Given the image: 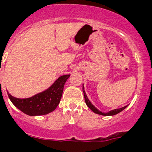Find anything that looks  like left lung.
<instances>
[{
	"label": "left lung",
	"instance_id": "obj_1",
	"mask_svg": "<svg viewBox=\"0 0 152 152\" xmlns=\"http://www.w3.org/2000/svg\"><path fill=\"white\" fill-rule=\"evenodd\" d=\"M82 90H83V93H84V96H85L86 104H87V107H88L89 108H90V110L93 112V113H96V114H98V115H104V116L115 115H117L118 113H121V111H123L124 109L126 108L127 107V106H125V107H121V108H120V109H115V110H111V111H109V112H107V113H102V111H100V110H98V109L96 108V107H95V106L93 105L91 102H90V101L89 100V99L87 98V94H86V93H85L84 85H83V86H82Z\"/></svg>",
	"mask_w": 152,
	"mask_h": 152
}]
</instances>
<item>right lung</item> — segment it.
<instances>
[{
    "label": "right lung",
    "mask_w": 152,
    "mask_h": 152,
    "mask_svg": "<svg viewBox=\"0 0 152 152\" xmlns=\"http://www.w3.org/2000/svg\"><path fill=\"white\" fill-rule=\"evenodd\" d=\"M70 75L61 76L48 88L27 99H18L8 93L10 101L18 110L30 116L47 115L53 112L60 102L64 85Z\"/></svg>",
    "instance_id": "obj_1"
}]
</instances>
